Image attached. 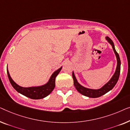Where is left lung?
I'll return each instance as SVG.
<instances>
[{
	"mask_svg": "<svg viewBox=\"0 0 130 130\" xmlns=\"http://www.w3.org/2000/svg\"><path fill=\"white\" fill-rule=\"evenodd\" d=\"M106 40L108 41V42L110 43V45L112 46V47L113 49V51L116 54V58H117V68L115 71V73L113 75V76L111 77L110 80L106 83L103 87H102L101 88L97 89H90L88 88H85L82 86L81 84L78 83L77 79L75 77L74 75V71L72 72V78L74 79V84L75 87L76 89L78 92L81 93V94H83V95L88 96L89 98H98L100 97L102 95H103L106 93L109 92V91L111 90L114 87V86L116 85V84L117 83L118 78L120 76V68H121V61L120 58L119 56V55L115 49V46L114 45V42H113L112 40H111L109 37H106Z\"/></svg>",
	"mask_w": 130,
	"mask_h": 130,
	"instance_id": "8db88e82",
	"label": "left lung"
}]
</instances>
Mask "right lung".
<instances>
[{"instance_id":"add662e5","label":"right lung","mask_w":130,"mask_h":130,"mask_svg":"<svg viewBox=\"0 0 130 130\" xmlns=\"http://www.w3.org/2000/svg\"><path fill=\"white\" fill-rule=\"evenodd\" d=\"M62 68L61 67L52 74L49 78L48 82L46 84L41 86H38V87H22L18 85L17 84L14 82L13 80L10 77V75L9 72V71L7 67V73L9 79V81L14 88L16 91H17L20 94L23 95L27 96L29 98L33 100H39L46 97L48 95L51 93L54 90L55 87V78L56 76L58 75L60 71H61Z\"/></svg>"}]
</instances>
